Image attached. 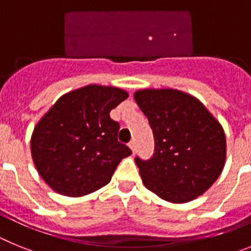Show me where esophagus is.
Instances as JSON below:
<instances>
[{"instance_id":"obj_1","label":"esophagus","mask_w":251,"mask_h":251,"mask_svg":"<svg viewBox=\"0 0 251 251\" xmlns=\"http://www.w3.org/2000/svg\"><path fill=\"white\" fill-rule=\"evenodd\" d=\"M128 146H129V148H130V150H132L133 153L136 152V142H134V141H130V142H129V145H128Z\"/></svg>"}]
</instances>
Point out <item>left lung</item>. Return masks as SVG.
<instances>
[{
  "label": "left lung",
  "instance_id": "8db88e82",
  "mask_svg": "<svg viewBox=\"0 0 251 251\" xmlns=\"http://www.w3.org/2000/svg\"><path fill=\"white\" fill-rule=\"evenodd\" d=\"M134 99L154 137L153 156L147 161L136 157L146 187L174 203L207 191L225 166L221 124L199 99L179 90L143 89Z\"/></svg>",
  "mask_w": 251,
  "mask_h": 251
}]
</instances>
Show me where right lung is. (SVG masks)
Instances as JSON below:
<instances>
[{"instance_id": "add662e5", "label": "right lung", "mask_w": 251, "mask_h": 251, "mask_svg": "<svg viewBox=\"0 0 251 251\" xmlns=\"http://www.w3.org/2000/svg\"><path fill=\"white\" fill-rule=\"evenodd\" d=\"M128 98L114 86L86 85L57 99L31 137V154L43 179L57 194L79 197L108 185L119 162L132 154L118 142L110 110Z\"/></svg>"}]
</instances>
